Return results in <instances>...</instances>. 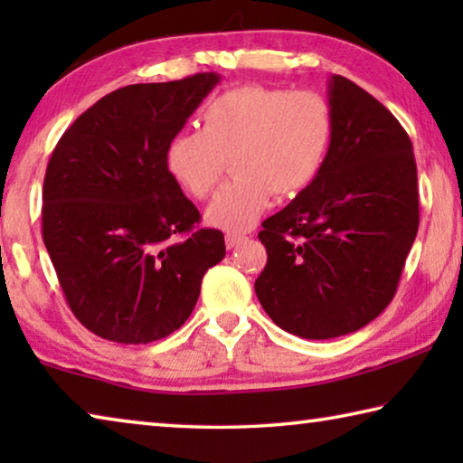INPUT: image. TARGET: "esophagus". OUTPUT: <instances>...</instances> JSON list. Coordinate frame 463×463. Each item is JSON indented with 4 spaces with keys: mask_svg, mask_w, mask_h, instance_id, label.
Listing matches in <instances>:
<instances>
[{
    "mask_svg": "<svg viewBox=\"0 0 463 463\" xmlns=\"http://www.w3.org/2000/svg\"><path fill=\"white\" fill-rule=\"evenodd\" d=\"M245 239H247L245 234H226V239H224L226 249H237Z\"/></svg>",
    "mask_w": 463,
    "mask_h": 463,
    "instance_id": "34e87169",
    "label": "esophagus"
}]
</instances>
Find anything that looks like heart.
<instances>
[{"label":"heart","instance_id":"obj_1","mask_svg":"<svg viewBox=\"0 0 463 463\" xmlns=\"http://www.w3.org/2000/svg\"><path fill=\"white\" fill-rule=\"evenodd\" d=\"M333 109L317 91L241 85L202 114V130H179L165 146L169 177L195 200L208 198L232 159L237 177L216 194L206 221L226 232L253 229L273 194L294 198L315 184L333 143Z\"/></svg>","mask_w":463,"mask_h":463}]
</instances>
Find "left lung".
<instances>
[{"label": "left lung", "instance_id": "8db88e82", "mask_svg": "<svg viewBox=\"0 0 463 463\" xmlns=\"http://www.w3.org/2000/svg\"><path fill=\"white\" fill-rule=\"evenodd\" d=\"M333 143L315 184L263 222V310L302 339L355 333L396 294L419 231L412 143L388 108L331 75Z\"/></svg>", "mask_w": 463, "mask_h": 463}]
</instances>
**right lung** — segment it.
<instances>
[{
  "label": "right lung",
  "instance_id": "obj_1",
  "mask_svg": "<svg viewBox=\"0 0 463 463\" xmlns=\"http://www.w3.org/2000/svg\"><path fill=\"white\" fill-rule=\"evenodd\" d=\"M221 81L127 85L96 101L54 146L43 190V239L80 323L140 345L177 331L203 273L224 260V234L165 169V146Z\"/></svg>",
  "mask_w": 463,
  "mask_h": 463
}]
</instances>
